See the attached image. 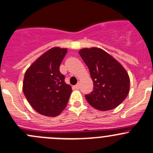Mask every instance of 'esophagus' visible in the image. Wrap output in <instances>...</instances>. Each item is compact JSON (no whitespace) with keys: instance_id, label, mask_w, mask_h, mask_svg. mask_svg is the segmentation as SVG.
Returning a JSON list of instances; mask_svg holds the SVG:
<instances>
[{"instance_id":"1","label":"esophagus","mask_w":153,"mask_h":153,"mask_svg":"<svg viewBox=\"0 0 153 153\" xmlns=\"http://www.w3.org/2000/svg\"><path fill=\"white\" fill-rule=\"evenodd\" d=\"M73 88H74V89H79V88H80V84H76V85L73 86Z\"/></svg>"}]
</instances>
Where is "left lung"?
<instances>
[{"mask_svg": "<svg viewBox=\"0 0 153 153\" xmlns=\"http://www.w3.org/2000/svg\"><path fill=\"white\" fill-rule=\"evenodd\" d=\"M79 55L89 68L94 84L93 91L85 95L88 103L101 111L121 104L129 90V77L122 65L100 48H84Z\"/></svg>", "mask_w": 153, "mask_h": 153, "instance_id": "1", "label": "left lung"}]
</instances>
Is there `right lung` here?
I'll list each match as a JSON object with an SVG mask.
<instances>
[{"label":"right lung","mask_w":153,"mask_h":153,"mask_svg":"<svg viewBox=\"0 0 153 153\" xmlns=\"http://www.w3.org/2000/svg\"><path fill=\"white\" fill-rule=\"evenodd\" d=\"M67 49L53 47L40 56L25 72L23 91L30 105L43 115L55 117L65 109L72 87L59 68Z\"/></svg>","instance_id":"add662e5"}]
</instances>
